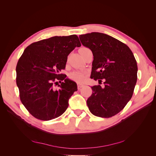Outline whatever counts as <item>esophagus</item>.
Masks as SVG:
<instances>
[{"label":"esophagus","mask_w":156,"mask_h":156,"mask_svg":"<svg viewBox=\"0 0 156 156\" xmlns=\"http://www.w3.org/2000/svg\"><path fill=\"white\" fill-rule=\"evenodd\" d=\"M83 87H84V85H83V84H79V83L77 84V88L79 90H80L81 88H83Z\"/></svg>","instance_id":"34e87169"}]
</instances>
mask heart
<instances>
[{
	"instance_id": "obj_1",
	"label": "heart",
	"mask_w": 156,
	"mask_h": 156,
	"mask_svg": "<svg viewBox=\"0 0 156 156\" xmlns=\"http://www.w3.org/2000/svg\"><path fill=\"white\" fill-rule=\"evenodd\" d=\"M87 73L84 72H80V71H74L69 75L70 79L77 83H82L86 79Z\"/></svg>"
}]
</instances>
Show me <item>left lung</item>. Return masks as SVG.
<instances>
[{
	"label": "left lung",
	"instance_id": "left-lung-1",
	"mask_svg": "<svg viewBox=\"0 0 156 156\" xmlns=\"http://www.w3.org/2000/svg\"><path fill=\"white\" fill-rule=\"evenodd\" d=\"M81 44L92 52L90 78L104 81L105 87H92L87 101L92 114L109 118L120 112L133 96L137 80V64L129 47L111 36L91 32L79 36Z\"/></svg>",
	"mask_w": 156,
	"mask_h": 156
}]
</instances>
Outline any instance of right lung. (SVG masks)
Here are the masks:
<instances>
[{
	"label": "right lung",
	"instance_id": "add662e5",
	"mask_svg": "<svg viewBox=\"0 0 156 156\" xmlns=\"http://www.w3.org/2000/svg\"><path fill=\"white\" fill-rule=\"evenodd\" d=\"M81 45L73 34L42 40L25 49L16 66V83L22 103L33 116L50 120L67 109L77 87L59 72L65 69L69 54ZM57 80L61 83L58 90L53 87Z\"/></svg>",
	"mask_w": 156,
	"mask_h": 156
}]
</instances>
